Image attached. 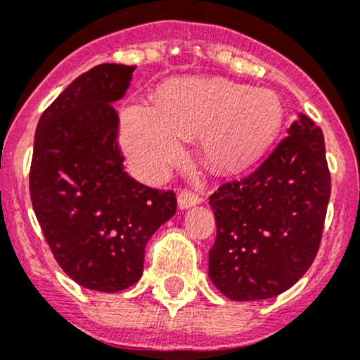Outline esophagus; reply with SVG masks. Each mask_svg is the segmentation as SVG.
<instances>
[{
	"label": "esophagus",
	"instance_id": "1",
	"mask_svg": "<svg viewBox=\"0 0 360 360\" xmlns=\"http://www.w3.org/2000/svg\"><path fill=\"white\" fill-rule=\"evenodd\" d=\"M201 203V198L200 194L193 193V191H180V194H178V207L182 208V210H186V208H191L194 207V205Z\"/></svg>",
	"mask_w": 360,
	"mask_h": 360
}]
</instances>
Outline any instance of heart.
Masks as SVG:
<instances>
[{"label":"heart","mask_w":360,"mask_h":360,"mask_svg":"<svg viewBox=\"0 0 360 360\" xmlns=\"http://www.w3.org/2000/svg\"><path fill=\"white\" fill-rule=\"evenodd\" d=\"M281 122L283 108L274 91L226 81H196L166 91L159 105L127 108L122 145L134 173L153 182L184 155V138L201 136L212 162L235 167L265 148Z\"/></svg>","instance_id":"heart-1"}]
</instances>
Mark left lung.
<instances>
[{
  "label": "left lung",
  "mask_w": 360,
  "mask_h": 360,
  "mask_svg": "<svg viewBox=\"0 0 360 360\" xmlns=\"http://www.w3.org/2000/svg\"><path fill=\"white\" fill-rule=\"evenodd\" d=\"M328 198L323 134L300 112L262 164L210 196L217 237L208 277L215 288L240 302L292 288L320 248Z\"/></svg>",
  "instance_id": "1"
}]
</instances>
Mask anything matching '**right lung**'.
<instances>
[{
  "label": "right lung",
  "mask_w": 360,
  "mask_h": 360,
  "mask_svg": "<svg viewBox=\"0 0 360 360\" xmlns=\"http://www.w3.org/2000/svg\"><path fill=\"white\" fill-rule=\"evenodd\" d=\"M136 67L102 63L72 81L40 116L30 194L42 233L70 279L116 293L138 283L146 242L176 212L173 191L123 171L118 112Z\"/></svg>",
  "instance_id": "right-lung-1"
}]
</instances>
